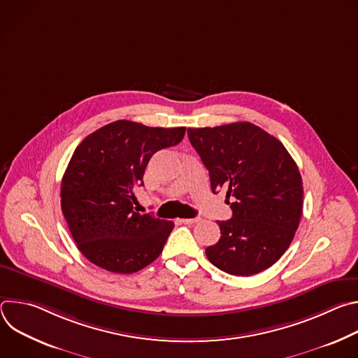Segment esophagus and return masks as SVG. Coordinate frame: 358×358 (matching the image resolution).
Instances as JSON below:
<instances>
[{"label":"esophagus","mask_w":358,"mask_h":358,"mask_svg":"<svg viewBox=\"0 0 358 358\" xmlns=\"http://www.w3.org/2000/svg\"><path fill=\"white\" fill-rule=\"evenodd\" d=\"M199 221H201L199 217H196V218H182V220H180V222H181V224H185V225L196 224V222H199Z\"/></svg>","instance_id":"obj_1"}]
</instances>
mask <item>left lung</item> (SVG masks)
Instances as JSON below:
<instances>
[{"label": "left lung", "mask_w": 358, "mask_h": 358, "mask_svg": "<svg viewBox=\"0 0 358 358\" xmlns=\"http://www.w3.org/2000/svg\"><path fill=\"white\" fill-rule=\"evenodd\" d=\"M210 171L211 189H227L232 218L218 221L221 238L206 249L218 269L257 275L280 259L303 211V182L285 145L249 122L188 129Z\"/></svg>", "instance_id": "1"}]
</instances>
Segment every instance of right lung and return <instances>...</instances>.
Wrapping results in <instances>:
<instances>
[{
	"mask_svg": "<svg viewBox=\"0 0 358 358\" xmlns=\"http://www.w3.org/2000/svg\"><path fill=\"white\" fill-rule=\"evenodd\" d=\"M184 134L185 127L117 120L76 147L62 178L61 207L87 261L113 273H134L160 257L174 224L136 213L134 191L151 156Z\"/></svg>",
	"mask_w": 358,
	"mask_h": 358,
	"instance_id": "1",
	"label": "right lung"
}]
</instances>
